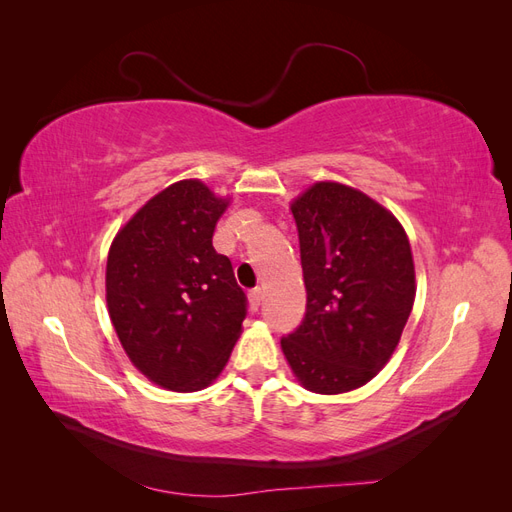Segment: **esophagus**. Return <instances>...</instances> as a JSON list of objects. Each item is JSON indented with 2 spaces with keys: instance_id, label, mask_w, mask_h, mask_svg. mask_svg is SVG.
<instances>
[{
  "instance_id": "34e87169",
  "label": "esophagus",
  "mask_w": 512,
  "mask_h": 512,
  "mask_svg": "<svg viewBox=\"0 0 512 512\" xmlns=\"http://www.w3.org/2000/svg\"><path fill=\"white\" fill-rule=\"evenodd\" d=\"M262 297H265V294H262V290H260V288H254V290L250 292V305H252L254 312H256V309L260 307V303H262Z\"/></svg>"
}]
</instances>
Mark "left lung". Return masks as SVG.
Here are the masks:
<instances>
[{
  "label": "left lung",
  "mask_w": 512,
  "mask_h": 512,
  "mask_svg": "<svg viewBox=\"0 0 512 512\" xmlns=\"http://www.w3.org/2000/svg\"><path fill=\"white\" fill-rule=\"evenodd\" d=\"M290 209L307 305L282 350L307 391L359 389L391 359L412 312L408 237L376 200L342 183H316Z\"/></svg>",
  "instance_id": "1"
}]
</instances>
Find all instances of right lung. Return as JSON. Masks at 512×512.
<instances>
[{"label":"right lung","instance_id":"obj_1","mask_svg":"<svg viewBox=\"0 0 512 512\" xmlns=\"http://www.w3.org/2000/svg\"><path fill=\"white\" fill-rule=\"evenodd\" d=\"M196 179L168 185L119 230L106 303L130 361L170 391H198L224 369L247 297L213 230L226 209Z\"/></svg>","mask_w":512,"mask_h":512}]
</instances>
